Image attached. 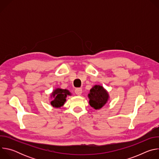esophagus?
<instances>
[{
    "mask_svg": "<svg viewBox=\"0 0 159 159\" xmlns=\"http://www.w3.org/2000/svg\"><path fill=\"white\" fill-rule=\"evenodd\" d=\"M75 93L77 95L80 96V95H81V94L82 93V90L81 88H76L75 89Z\"/></svg>",
    "mask_w": 159,
    "mask_h": 159,
    "instance_id": "obj_1",
    "label": "esophagus"
}]
</instances>
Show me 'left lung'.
Listing matches in <instances>:
<instances>
[{
	"instance_id": "8db88e82",
	"label": "left lung",
	"mask_w": 159,
	"mask_h": 159,
	"mask_svg": "<svg viewBox=\"0 0 159 159\" xmlns=\"http://www.w3.org/2000/svg\"><path fill=\"white\" fill-rule=\"evenodd\" d=\"M90 106L95 109H101L107 101L108 94L102 86L96 85L90 90L88 95Z\"/></svg>"
}]
</instances>
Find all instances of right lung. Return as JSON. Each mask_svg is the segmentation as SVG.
I'll return each instance as SVG.
<instances>
[{"label": "right lung", "mask_w": 159, "mask_h": 159, "mask_svg": "<svg viewBox=\"0 0 159 159\" xmlns=\"http://www.w3.org/2000/svg\"><path fill=\"white\" fill-rule=\"evenodd\" d=\"M68 95H70L69 90L66 89H57L52 93L54 99L51 102V104L55 107H61L66 101V98Z\"/></svg>", "instance_id": "right-lung-1"}]
</instances>
